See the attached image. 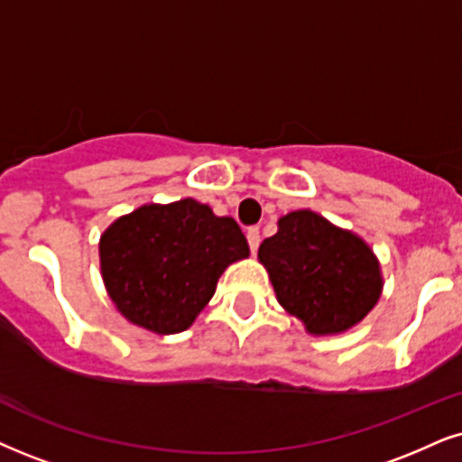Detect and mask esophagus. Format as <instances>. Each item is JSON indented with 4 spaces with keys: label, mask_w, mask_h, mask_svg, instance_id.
Wrapping results in <instances>:
<instances>
[{
    "label": "esophagus",
    "mask_w": 462,
    "mask_h": 462,
    "mask_svg": "<svg viewBox=\"0 0 462 462\" xmlns=\"http://www.w3.org/2000/svg\"><path fill=\"white\" fill-rule=\"evenodd\" d=\"M246 240H248V246H250V250H253V254L257 253L259 250V244H261V236H259V229H248L246 231Z\"/></svg>",
    "instance_id": "obj_1"
}]
</instances>
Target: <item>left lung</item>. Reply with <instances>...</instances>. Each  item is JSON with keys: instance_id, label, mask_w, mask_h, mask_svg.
Listing matches in <instances>:
<instances>
[{"instance_id": "left-lung-1", "label": "left lung", "mask_w": 462, "mask_h": 462, "mask_svg": "<svg viewBox=\"0 0 462 462\" xmlns=\"http://www.w3.org/2000/svg\"><path fill=\"white\" fill-rule=\"evenodd\" d=\"M276 298L315 336L340 334L379 301V261L362 237L310 209L278 220L276 236L259 246Z\"/></svg>"}]
</instances>
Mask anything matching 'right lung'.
<instances>
[{
	"instance_id": "1",
	"label": "right lung",
	"mask_w": 462,
	"mask_h": 462,
	"mask_svg": "<svg viewBox=\"0 0 462 462\" xmlns=\"http://www.w3.org/2000/svg\"><path fill=\"white\" fill-rule=\"evenodd\" d=\"M248 254L237 222L195 199L141 205L100 237L106 293L130 323L156 334L190 328L222 272Z\"/></svg>"
}]
</instances>
